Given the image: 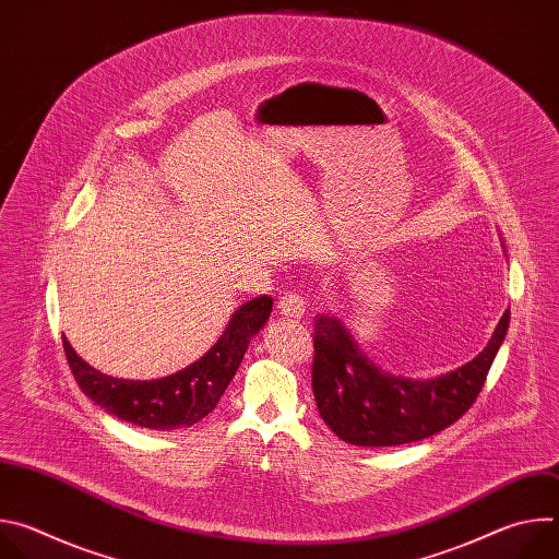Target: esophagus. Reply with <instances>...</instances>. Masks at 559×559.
<instances>
[{
  "label": "esophagus",
  "instance_id": "1",
  "mask_svg": "<svg viewBox=\"0 0 559 559\" xmlns=\"http://www.w3.org/2000/svg\"><path fill=\"white\" fill-rule=\"evenodd\" d=\"M278 311H281L285 318H289V321H298V318H302L305 311H307V300H305L300 294L289 292V294H285V296L278 300Z\"/></svg>",
  "mask_w": 559,
  "mask_h": 559
}]
</instances>
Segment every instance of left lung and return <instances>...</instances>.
<instances>
[{"mask_svg":"<svg viewBox=\"0 0 559 559\" xmlns=\"http://www.w3.org/2000/svg\"><path fill=\"white\" fill-rule=\"evenodd\" d=\"M511 321L507 309L487 347L466 365L407 378L380 369L336 316H316L311 386L325 425L356 447H397L425 440L462 418L483 391Z\"/></svg>","mask_w":559,"mask_h":559,"instance_id":"obj_1","label":"left lung"}]
</instances>
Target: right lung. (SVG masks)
<instances>
[{
  "label": "right lung",
  "mask_w": 559,
  "mask_h": 559,
  "mask_svg": "<svg viewBox=\"0 0 559 559\" xmlns=\"http://www.w3.org/2000/svg\"><path fill=\"white\" fill-rule=\"evenodd\" d=\"M274 300L259 296L238 307L214 347L186 369L156 380H123L91 367L63 336L72 376L91 401L143 429L170 431L203 420L221 401L250 341L265 328Z\"/></svg>",
  "instance_id": "1"
}]
</instances>
